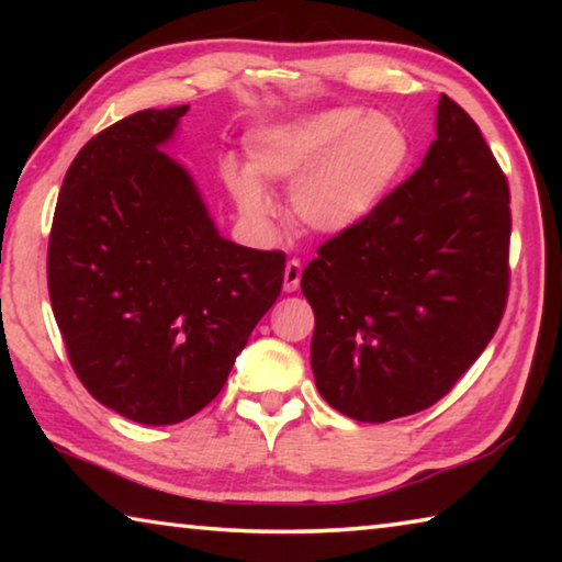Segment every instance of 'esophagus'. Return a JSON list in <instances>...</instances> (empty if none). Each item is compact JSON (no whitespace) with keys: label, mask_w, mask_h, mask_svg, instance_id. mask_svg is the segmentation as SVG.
<instances>
[{"label":"esophagus","mask_w":562,"mask_h":562,"mask_svg":"<svg viewBox=\"0 0 562 562\" xmlns=\"http://www.w3.org/2000/svg\"><path fill=\"white\" fill-rule=\"evenodd\" d=\"M300 280H302V265L300 260H290L288 268H284V292L297 290Z\"/></svg>","instance_id":"1"}]
</instances>
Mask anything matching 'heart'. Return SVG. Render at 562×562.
Wrapping results in <instances>:
<instances>
[{
  "mask_svg": "<svg viewBox=\"0 0 562 562\" xmlns=\"http://www.w3.org/2000/svg\"><path fill=\"white\" fill-rule=\"evenodd\" d=\"M247 168L227 160L237 207L265 225L272 201L262 183L292 186V215L312 233L341 235L367 223L402 186L414 138L392 113L331 106L247 133Z\"/></svg>",
  "mask_w": 562,
  "mask_h": 562,
  "instance_id": "obj_1",
  "label": "heart"
}]
</instances>
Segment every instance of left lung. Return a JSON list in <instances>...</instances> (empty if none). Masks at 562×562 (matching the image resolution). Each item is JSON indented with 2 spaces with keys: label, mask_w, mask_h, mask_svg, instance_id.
Wrapping results in <instances>:
<instances>
[{
  "label": "left lung",
  "mask_w": 562,
  "mask_h": 562,
  "mask_svg": "<svg viewBox=\"0 0 562 562\" xmlns=\"http://www.w3.org/2000/svg\"><path fill=\"white\" fill-rule=\"evenodd\" d=\"M508 243V180L475 121L441 97L422 166L302 272L325 402L384 424L449 394L501 325Z\"/></svg>",
  "instance_id": "left-lung-1"
}]
</instances>
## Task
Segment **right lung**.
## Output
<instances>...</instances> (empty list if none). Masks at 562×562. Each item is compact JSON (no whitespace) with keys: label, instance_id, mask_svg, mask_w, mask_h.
<instances>
[{"label":"right lung","instance_id":"1","mask_svg":"<svg viewBox=\"0 0 562 562\" xmlns=\"http://www.w3.org/2000/svg\"><path fill=\"white\" fill-rule=\"evenodd\" d=\"M186 113H131L79 150L46 258L76 376L146 426L183 422L221 394L284 278V252L225 240L195 180L160 150Z\"/></svg>","mask_w":562,"mask_h":562}]
</instances>
